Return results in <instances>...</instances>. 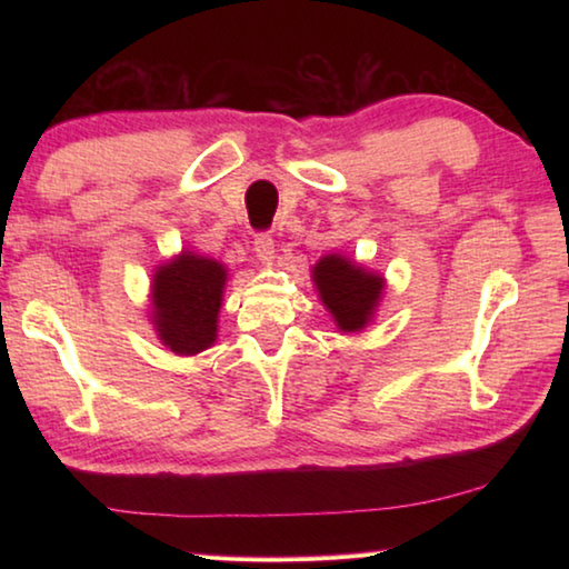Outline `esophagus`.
Masks as SVG:
<instances>
[{"mask_svg": "<svg viewBox=\"0 0 569 569\" xmlns=\"http://www.w3.org/2000/svg\"><path fill=\"white\" fill-rule=\"evenodd\" d=\"M253 250H256V258L261 263H273L276 258V243L273 238L268 233H258L256 240H253Z\"/></svg>", "mask_w": 569, "mask_h": 569, "instance_id": "esophagus-1", "label": "esophagus"}]
</instances>
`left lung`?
Here are the masks:
<instances>
[{
  "instance_id": "8db88e82",
  "label": "left lung",
  "mask_w": 569,
  "mask_h": 569,
  "mask_svg": "<svg viewBox=\"0 0 569 569\" xmlns=\"http://www.w3.org/2000/svg\"><path fill=\"white\" fill-rule=\"evenodd\" d=\"M313 283L341 331H361L381 301L383 278L339 253L323 256L313 266Z\"/></svg>"
}]
</instances>
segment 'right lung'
Returning a JSON list of instances; mask_svg holds the SVG:
<instances>
[{"label":"right lung","mask_w":569,"mask_h":569,"mask_svg":"<svg viewBox=\"0 0 569 569\" xmlns=\"http://www.w3.org/2000/svg\"><path fill=\"white\" fill-rule=\"evenodd\" d=\"M228 268L182 250L152 276V323L172 353L192 356L216 343Z\"/></svg>","instance_id":"1"}]
</instances>
